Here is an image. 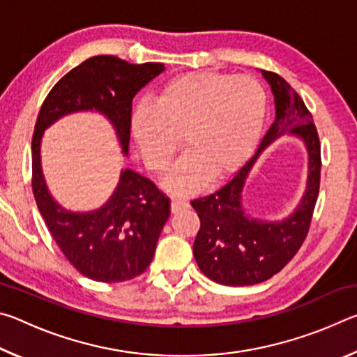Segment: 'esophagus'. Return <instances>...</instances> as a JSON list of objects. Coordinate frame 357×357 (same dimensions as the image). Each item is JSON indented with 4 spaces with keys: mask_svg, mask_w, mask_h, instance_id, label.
<instances>
[{
    "mask_svg": "<svg viewBox=\"0 0 357 357\" xmlns=\"http://www.w3.org/2000/svg\"><path fill=\"white\" fill-rule=\"evenodd\" d=\"M185 208H189V203L184 198H179V197H172V213L176 214L179 211H183Z\"/></svg>",
    "mask_w": 357,
    "mask_h": 357,
    "instance_id": "1",
    "label": "esophagus"
}]
</instances>
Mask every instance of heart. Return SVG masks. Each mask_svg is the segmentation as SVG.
Returning a JSON list of instances; mask_svg holds the SVG:
<instances>
[{
  "mask_svg": "<svg viewBox=\"0 0 357 357\" xmlns=\"http://www.w3.org/2000/svg\"><path fill=\"white\" fill-rule=\"evenodd\" d=\"M268 94L255 78L195 72L173 78L154 104L132 113V134L151 172H164L179 146L187 153L167 185L189 192L211 178L231 173L249 159L261 137Z\"/></svg>",
  "mask_w": 357,
  "mask_h": 357,
  "instance_id": "heart-1",
  "label": "heart"
}]
</instances>
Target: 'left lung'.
<instances>
[{
	"label": "left lung",
	"mask_w": 357,
	"mask_h": 357,
	"mask_svg": "<svg viewBox=\"0 0 357 357\" xmlns=\"http://www.w3.org/2000/svg\"><path fill=\"white\" fill-rule=\"evenodd\" d=\"M275 100V121L241 170L220 189L190 204L200 217L193 257L202 273L220 285L245 287L271 279L291 261L309 233L321 176V146L312 113L287 80L261 70ZM283 133L299 136L310 154L307 187L298 208L279 222L245 214L242 189L259 154Z\"/></svg>",
	"instance_id": "left-lung-1"
}]
</instances>
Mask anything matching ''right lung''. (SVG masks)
I'll use <instances>...</instances> for the list:
<instances>
[{"label":"right lung","instance_id":"1","mask_svg":"<svg viewBox=\"0 0 357 357\" xmlns=\"http://www.w3.org/2000/svg\"><path fill=\"white\" fill-rule=\"evenodd\" d=\"M164 70L160 63L130 64L112 55L93 56L52 88L38 114L31 143L36 203L68 261L91 280L124 282L146 271L170 217V200L153 181L126 168L104 206L88 213L64 209L53 200L42 173V134L64 114L94 110L110 121L128 154L132 99Z\"/></svg>","mask_w":357,"mask_h":357}]
</instances>
